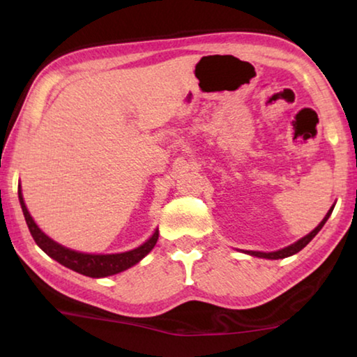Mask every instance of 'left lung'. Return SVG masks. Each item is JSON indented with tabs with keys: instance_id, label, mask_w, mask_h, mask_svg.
Here are the masks:
<instances>
[{
	"instance_id": "1",
	"label": "left lung",
	"mask_w": 357,
	"mask_h": 357,
	"mask_svg": "<svg viewBox=\"0 0 357 357\" xmlns=\"http://www.w3.org/2000/svg\"><path fill=\"white\" fill-rule=\"evenodd\" d=\"M332 209H334V208H331V209H329V213L326 214V217H324V219L321 220V223H319V225H318L315 229H313L312 233H309V234H307V236H304L302 239H299L298 243H294V244H291V245L285 247V249L277 250V252H269V253H266V252H252V250H249L247 253H249V255H253V257L268 258V259H279V258H287V257H291V255H294V253H298L299 250L304 249V247H305L307 244H309L313 238L317 236L319 229L323 228V225L326 223V220H328V219H329V215L332 214Z\"/></svg>"
}]
</instances>
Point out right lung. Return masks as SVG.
Wrapping results in <instances>:
<instances>
[{
    "mask_svg": "<svg viewBox=\"0 0 357 357\" xmlns=\"http://www.w3.org/2000/svg\"><path fill=\"white\" fill-rule=\"evenodd\" d=\"M19 200L22 204L23 215H25L26 225L29 228V233H31L36 244H38L48 257L56 259L58 263H61L63 266H66V268L75 271L78 274L94 277V279L113 275L129 269L130 266L137 264L142 258L146 257L148 253L154 249L157 239H159V231L155 229V233L146 241V243L140 247H137L134 250H129L124 253H114V255H91V253H80V252L66 249V247L59 245L58 243H55V241L48 238L47 234L40 231L39 227L34 223L33 217L28 213L20 189H19Z\"/></svg>",
    "mask_w": 357,
    "mask_h": 357,
    "instance_id": "right-lung-1",
    "label": "right lung"
}]
</instances>
